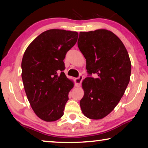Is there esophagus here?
I'll list each match as a JSON object with an SVG mask.
<instances>
[{
  "label": "esophagus",
  "instance_id": "esophagus-1",
  "mask_svg": "<svg viewBox=\"0 0 148 148\" xmlns=\"http://www.w3.org/2000/svg\"><path fill=\"white\" fill-rule=\"evenodd\" d=\"M82 79H83V76H82V75H80V76L76 78L75 79V82H76V87H79L80 85H81V83L82 82Z\"/></svg>",
  "mask_w": 148,
  "mask_h": 148
}]
</instances>
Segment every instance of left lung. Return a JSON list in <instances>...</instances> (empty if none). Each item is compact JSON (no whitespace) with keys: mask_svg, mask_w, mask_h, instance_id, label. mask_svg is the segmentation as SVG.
Instances as JSON below:
<instances>
[{"mask_svg":"<svg viewBox=\"0 0 148 148\" xmlns=\"http://www.w3.org/2000/svg\"><path fill=\"white\" fill-rule=\"evenodd\" d=\"M77 46L86 59L88 74L97 76L82 82V112L89 119H101L115 108L124 95L131 77V60L121 40L106 29L80 32Z\"/></svg>","mask_w":148,"mask_h":148,"instance_id":"left-lung-1","label":"left lung"}]
</instances>
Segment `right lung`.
I'll return each mask as SVG.
<instances>
[{"mask_svg": "<svg viewBox=\"0 0 148 148\" xmlns=\"http://www.w3.org/2000/svg\"><path fill=\"white\" fill-rule=\"evenodd\" d=\"M78 33L50 29L35 38L25 51L21 62L24 89L31 106L45 121L63 116L74 83L62 72L67 51L76 43Z\"/></svg>", "mask_w": 148, "mask_h": 148, "instance_id": "1", "label": "right lung"}]
</instances>
